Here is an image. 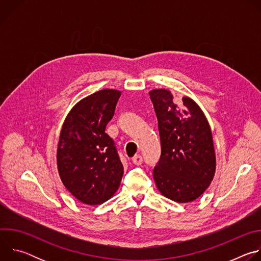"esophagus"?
<instances>
[{
    "label": "esophagus",
    "mask_w": 261,
    "mask_h": 261,
    "mask_svg": "<svg viewBox=\"0 0 261 261\" xmlns=\"http://www.w3.org/2000/svg\"><path fill=\"white\" fill-rule=\"evenodd\" d=\"M142 157L140 156V155H135L133 158H132V162H133V164H135V165H141V163H142Z\"/></svg>",
    "instance_id": "1"
}]
</instances>
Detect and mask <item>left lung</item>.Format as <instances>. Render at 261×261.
I'll return each instance as SVG.
<instances>
[{"label":"left lung","instance_id":"obj_1","mask_svg":"<svg viewBox=\"0 0 261 261\" xmlns=\"http://www.w3.org/2000/svg\"><path fill=\"white\" fill-rule=\"evenodd\" d=\"M158 119L161 156L153 175L167 198L190 202L210 186L216 170L212 131L200 107L190 98H176L159 89L150 92Z\"/></svg>","mask_w":261,"mask_h":261}]
</instances>
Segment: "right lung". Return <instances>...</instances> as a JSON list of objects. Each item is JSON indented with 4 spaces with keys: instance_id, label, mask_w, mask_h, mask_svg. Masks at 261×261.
Instances as JSON below:
<instances>
[{
    "instance_id": "right-lung-1",
    "label": "right lung",
    "mask_w": 261,
    "mask_h": 261,
    "mask_svg": "<svg viewBox=\"0 0 261 261\" xmlns=\"http://www.w3.org/2000/svg\"><path fill=\"white\" fill-rule=\"evenodd\" d=\"M121 96L117 90L98 91L74 106L60 134L57 162L67 190L83 203L108 200L124 173L116 143L105 128Z\"/></svg>"
}]
</instances>
